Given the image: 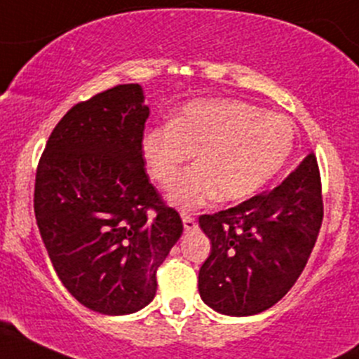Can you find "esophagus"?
<instances>
[{"label": "esophagus", "instance_id": "obj_1", "mask_svg": "<svg viewBox=\"0 0 359 359\" xmlns=\"http://www.w3.org/2000/svg\"><path fill=\"white\" fill-rule=\"evenodd\" d=\"M182 222H184V230L186 231L198 230V223H196V219L192 218L189 212H182Z\"/></svg>", "mask_w": 359, "mask_h": 359}]
</instances>
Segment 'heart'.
Masks as SVG:
<instances>
[{
  "label": "heart",
  "mask_w": 359,
  "mask_h": 359,
  "mask_svg": "<svg viewBox=\"0 0 359 359\" xmlns=\"http://www.w3.org/2000/svg\"><path fill=\"white\" fill-rule=\"evenodd\" d=\"M293 143L288 117L238 100H198L172 122L148 128L141 156L148 175L168 187L196 153L198 163L168 192L173 206L194 210L218 194L240 201L261 191L290 158Z\"/></svg>",
  "instance_id": "obj_1"
}]
</instances>
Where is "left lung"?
I'll return each instance as SVG.
<instances>
[{
	"label": "left lung",
	"mask_w": 359,
	"mask_h": 359,
	"mask_svg": "<svg viewBox=\"0 0 359 359\" xmlns=\"http://www.w3.org/2000/svg\"><path fill=\"white\" fill-rule=\"evenodd\" d=\"M324 216L320 173L310 153L273 191L199 216L211 254L199 269V294L231 317L261 313L293 288Z\"/></svg>",
	"instance_id": "8db88e82"
}]
</instances>
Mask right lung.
<instances>
[{
	"instance_id": "add662e5",
	"label": "right lung",
	"mask_w": 359,
	"mask_h": 359,
	"mask_svg": "<svg viewBox=\"0 0 359 359\" xmlns=\"http://www.w3.org/2000/svg\"><path fill=\"white\" fill-rule=\"evenodd\" d=\"M148 116L137 83L80 102L50 133L35 175V219L54 271L104 315L135 313L155 298L156 269L184 230L144 172Z\"/></svg>"
}]
</instances>
